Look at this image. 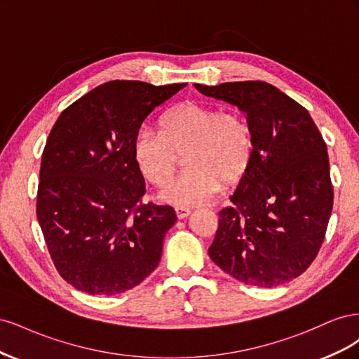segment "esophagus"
Instances as JSON below:
<instances>
[{
	"mask_svg": "<svg viewBox=\"0 0 359 359\" xmlns=\"http://www.w3.org/2000/svg\"><path fill=\"white\" fill-rule=\"evenodd\" d=\"M175 212H177V217L178 219H186V217L190 215V208H186V206H177L175 208Z\"/></svg>",
	"mask_w": 359,
	"mask_h": 359,
	"instance_id": "34e87169",
	"label": "esophagus"
}]
</instances>
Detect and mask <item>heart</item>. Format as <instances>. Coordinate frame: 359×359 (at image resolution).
<instances>
[{"label": "heart", "instance_id": "1", "mask_svg": "<svg viewBox=\"0 0 359 359\" xmlns=\"http://www.w3.org/2000/svg\"><path fill=\"white\" fill-rule=\"evenodd\" d=\"M161 130L142 127L133 153L142 175L165 186L187 154V170L163 189L161 198L178 206L208 202L223 187H235L252 165L255 140L240 114L199 102H184L161 118Z\"/></svg>", "mask_w": 359, "mask_h": 359}]
</instances>
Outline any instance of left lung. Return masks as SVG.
<instances>
[{
	"instance_id": "8db88e82",
	"label": "left lung",
	"mask_w": 359,
	"mask_h": 359,
	"mask_svg": "<svg viewBox=\"0 0 359 359\" xmlns=\"http://www.w3.org/2000/svg\"><path fill=\"white\" fill-rule=\"evenodd\" d=\"M196 88L245 112L255 140L232 206L219 212L210 257L245 285L287 283L311 265L327 233L334 202L327 144L306 107L271 83Z\"/></svg>"
}]
</instances>
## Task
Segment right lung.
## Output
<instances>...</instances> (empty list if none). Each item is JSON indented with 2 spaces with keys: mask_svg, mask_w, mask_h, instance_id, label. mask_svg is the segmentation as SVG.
Here are the masks:
<instances>
[{
  "mask_svg": "<svg viewBox=\"0 0 359 359\" xmlns=\"http://www.w3.org/2000/svg\"><path fill=\"white\" fill-rule=\"evenodd\" d=\"M186 85L106 82L53 124L36 211L53 265L78 290L116 295L157 268L177 214L169 205L142 202L145 180L133 142L144 119Z\"/></svg>",
  "mask_w": 359,
  "mask_h": 359,
  "instance_id": "obj_1",
  "label": "right lung"
}]
</instances>
